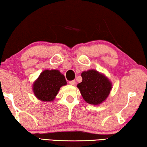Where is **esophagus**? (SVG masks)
<instances>
[{"label": "esophagus", "mask_w": 147, "mask_h": 147, "mask_svg": "<svg viewBox=\"0 0 147 147\" xmlns=\"http://www.w3.org/2000/svg\"><path fill=\"white\" fill-rule=\"evenodd\" d=\"M69 83L71 85H74L76 84V81L75 80H72V81H69Z\"/></svg>", "instance_id": "1"}]
</instances>
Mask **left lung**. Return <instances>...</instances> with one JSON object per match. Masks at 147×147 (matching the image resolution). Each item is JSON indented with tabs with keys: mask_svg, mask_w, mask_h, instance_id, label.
<instances>
[{
	"mask_svg": "<svg viewBox=\"0 0 147 147\" xmlns=\"http://www.w3.org/2000/svg\"><path fill=\"white\" fill-rule=\"evenodd\" d=\"M83 80L78 85L83 98L87 103L97 105L105 101L112 89L108 79L94 69L83 71Z\"/></svg>",
	"mask_w": 147,
	"mask_h": 147,
	"instance_id": "8db88e82",
	"label": "left lung"
}]
</instances>
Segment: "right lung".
Returning <instances> with one entry per match:
<instances>
[{"label":"right lung","instance_id":"1","mask_svg":"<svg viewBox=\"0 0 147 147\" xmlns=\"http://www.w3.org/2000/svg\"><path fill=\"white\" fill-rule=\"evenodd\" d=\"M66 83L64 75L58 70H45L34 83L33 92L38 99L49 102L54 100L60 88Z\"/></svg>","mask_w":147,"mask_h":147}]
</instances>
